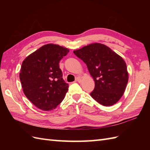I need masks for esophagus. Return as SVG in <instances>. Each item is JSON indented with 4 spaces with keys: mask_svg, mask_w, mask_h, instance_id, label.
I'll use <instances>...</instances> for the list:
<instances>
[{
    "mask_svg": "<svg viewBox=\"0 0 150 150\" xmlns=\"http://www.w3.org/2000/svg\"><path fill=\"white\" fill-rule=\"evenodd\" d=\"M81 79L80 77L76 78V81L77 82H81Z\"/></svg>",
    "mask_w": 150,
    "mask_h": 150,
    "instance_id": "esophagus-1",
    "label": "esophagus"
}]
</instances>
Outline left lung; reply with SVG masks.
Returning <instances> with one entry per match:
<instances>
[{"mask_svg":"<svg viewBox=\"0 0 150 150\" xmlns=\"http://www.w3.org/2000/svg\"><path fill=\"white\" fill-rule=\"evenodd\" d=\"M75 55L86 64L95 81L91 97L101 105L110 106L122 97L128 81L126 64L109 47L93 43L75 50Z\"/></svg>","mask_w":150,"mask_h":150,"instance_id":"8db88e82","label":"left lung"}]
</instances>
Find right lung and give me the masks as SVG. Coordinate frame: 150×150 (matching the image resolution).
<instances>
[{"label": "right lung", "instance_id": "obj_1", "mask_svg": "<svg viewBox=\"0 0 150 150\" xmlns=\"http://www.w3.org/2000/svg\"><path fill=\"white\" fill-rule=\"evenodd\" d=\"M69 50L47 44L40 47L22 62L19 78L26 97L44 111L52 110L61 103L68 90L59 62Z\"/></svg>", "mask_w": 150, "mask_h": 150}]
</instances>
